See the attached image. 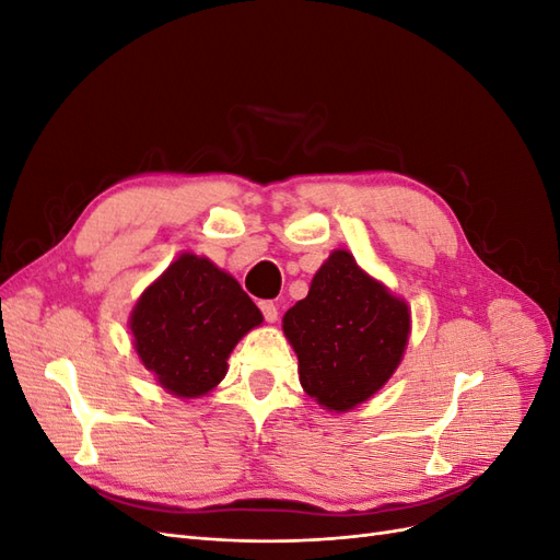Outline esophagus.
Returning a JSON list of instances; mask_svg holds the SVG:
<instances>
[{
	"label": "esophagus",
	"mask_w": 560,
	"mask_h": 560,
	"mask_svg": "<svg viewBox=\"0 0 560 560\" xmlns=\"http://www.w3.org/2000/svg\"><path fill=\"white\" fill-rule=\"evenodd\" d=\"M259 308H261L266 322H276L278 319V306H276L273 301H261Z\"/></svg>",
	"instance_id": "34e87169"
}]
</instances>
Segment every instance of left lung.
Wrapping results in <instances>:
<instances>
[{"instance_id": "obj_1", "label": "left lung", "mask_w": 560, "mask_h": 560, "mask_svg": "<svg viewBox=\"0 0 560 560\" xmlns=\"http://www.w3.org/2000/svg\"><path fill=\"white\" fill-rule=\"evenodd\" d=\"M282 331L299 358V381L319 406L343 413L395 374L411 334L406 301L389 294L346 249H334L308 296L284 313Z\"/></svg>"}]
</instances>
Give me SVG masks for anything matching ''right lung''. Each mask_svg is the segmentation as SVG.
Masks as SVG:
<instances>
[{
	"mask_svg": "<svg viewBox=\"0 0 560 560\" xmlns=\"http://www.w3.org/2000/svg\"><path fill=\"white\" fill-rule=\"evenodd\" d=\"M261 322L238 280L184 252L135 303L130 331L135 352L159 385L194 399L222 383L235 343Z\"/></svg>",
	"mask_w": 560,
	"mask_h": 560,
	"instance_id": "right-lung-1",
	"label": "right lung"
}]
</instances>
